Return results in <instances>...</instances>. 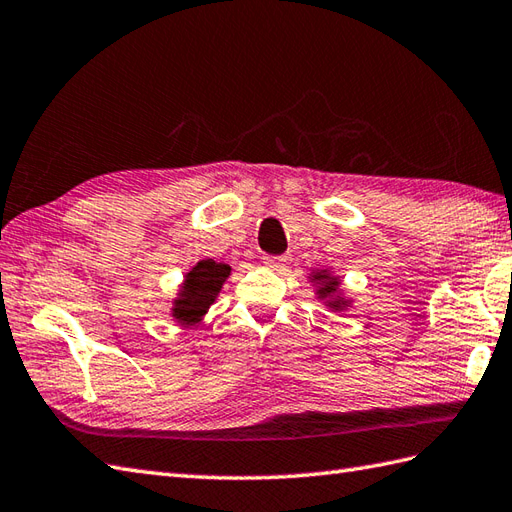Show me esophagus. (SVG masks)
Returning <instances> with one entry per match:
<instances>
[{
    "instance_id": "obj_1",
    "label": "esophagus",
    "mask_w": 512,
    "mask_h": 512,
    "mask_svg": "<svg viewBox=\"0 0 512 512\" xmlns=\"http://www.w3.org/2000/svg\"><path fill=\"white\" fill-rule=\"evenodd\" d=\"M264 264H266L268 268L281 270V268H285V264H288V257H285V255H266V257H264Z\"/></svg>"
}]
</instances>
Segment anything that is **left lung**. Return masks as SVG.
Instances as JSON below:
<instances>
[{
    "mask_svg": "<svg viewBox=\"0 0 512 512\" xmlns=\"http://www.w3.org/2000/svg\"><path fill=\"white\" fill-rule=\"evenodd\" d=\"M314 279H325V277L318 275V277H314ZM329 292H334V281H329V283L323 285V288H320V296H327Z\"/></svg>",
    "mask_w": 512,
    "mask_h": 512,
    "instance_id": "1",
    "label": "left lung"
}]
</instances>
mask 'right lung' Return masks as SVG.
Instances as JSON below:
<instances>
[{
	"mask_svg": "<svg viewBox=\"0 0 512 512\" xmlns=\"http://www.w3.org/2000/svg\"><path fill=\"white\" fill-rule=\"evenodd\" d=\"M231 268L227 264H218L213 259H205L189 270L185 279V288L181 301H176L174 316L183 323H196L207 312V307L216 299L224 279L229 277Z\"/></svg>",
	"mask_w": 512,
	"mask_h": 512,
	"instance_id": "1",
	"label": "right lung"
}]
</instances>
